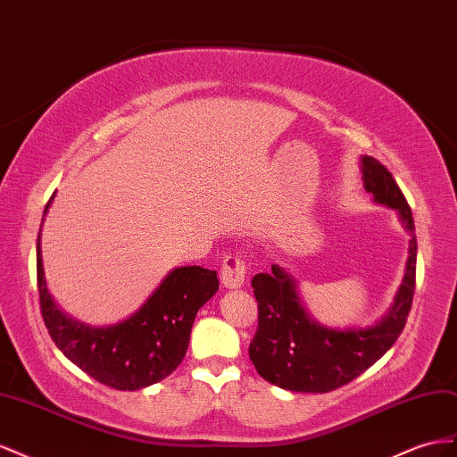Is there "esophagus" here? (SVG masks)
Returning a JSON list of instances; mask_svg holds the SVG:
<instances>
[{
	"label": "esophagus",
	"instance_id": "obj_1",
	"mask_svg": "<svg viewBox=\"0 0 457 457\" xmlns=\"http://www.w3.org/2000/svg\"><path fill=\"white\" fill-rule=\"evenodd\" d=\"M245 260L237 254H229L226 256L224 264H221V285L228 287V289H239L245 283Z\"/></svg>",
	"mask_w": 457,
	"mask_h": 457
}]
</instances>
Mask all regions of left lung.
Segmentation results:
<instances>
[{"label": "left lung", "mask_w": 457, "mask_h": 457, "mask_svg": "<svg viewBox=\"0 0 457 457\" xmlns=\"http://www.w3.org/2000/svg\"><path fill=\"white\" fill-rule=\"evenodd\" d=\"M363 187L373 201L395 208L410 233L403 281L386 316L366 329H328L312 320L298 298L295 279L273 264L270 273H256L253 289L258 303V328L249 356L260 377L293 393H329L350 383L396 343L406 325L413 291L417 239L411 208L393 174L363 154Z\"/></svg>", "instance_id": "1"}]
</instances>
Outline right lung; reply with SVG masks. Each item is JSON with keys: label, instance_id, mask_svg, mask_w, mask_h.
Instances as JSON below:
<instances>
[{"label": "right lung", "instance_id": "right-lung-1", "mask_svg": "<svg viewBox=\"0 0 457 457\" xmlns=\"http://www.w3.org/2000/svg\"><path fill=\"white\" fill-rule=\"evenodd\" d=\"M51 201L54 197L47 206ZM36 253L40 308L51 338L82 371L116 390L145 388L170 375L186 356L199 308L218 291L214 270L176 268L134 316L111 328H89L64 316L51 298L44 278L40 233Z\"/></svg>", "mask_w": 457, "mask_h": 457}]
</instances>
